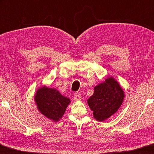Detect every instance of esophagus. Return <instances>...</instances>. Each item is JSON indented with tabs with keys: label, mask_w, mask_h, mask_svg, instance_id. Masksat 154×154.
<instances>
[{
	"label": "esophagus",
	"mask_w": 154,
	"mask_h": 154,
	"mask_svg": "<svg viewBox=\"0 0 154 154\" xmlns=\"http://www.w3.org/2000/svg\"><path fill=\"white\" fill-rule=\"evenodd\" d=\"M74 100L75 101L81 100V95H80L79 92L75 93L74 95Z\"/></svg>",
	"instance_id": "1"
}]
</instances>
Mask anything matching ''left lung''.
<instances>
[{
    "mask_svg": "<svg viewBox=\"0 0 154 154\" xmlns=\"http://www.w3.org/2000/svg\"><path fill=\"white\" fill-rule=\"evenodd\" d=\"M124 94L120 85L112 78L94 88V94L87 100L94 117L103 122L117 111L122 105Z\"/></svg>",
    "mask_w": 154,
    "mask_h": 154,
    "instance_id": "1",
    "label": "left lung"
}]
</instances>
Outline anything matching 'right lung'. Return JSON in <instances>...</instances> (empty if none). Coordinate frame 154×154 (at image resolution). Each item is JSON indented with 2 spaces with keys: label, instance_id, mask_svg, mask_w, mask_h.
I'll return each instance as SVG.
<instances>
[{
  "label": "right lung",
  "instance_id": "1",
  "mask_svg": "<svg viewBox=\"0 0 154 154\" xmlns=\"http://www.w3.org/2000/svg\"><path fill=\"white\" fill-rule=\"evenodd\" d=\"M35 100L40 112L55 122L62 117L70 103L69 98L63 96L58 91L46 87L38 89Z\"/></svg>",
  "mask_w": 154,
  "mask_h": 154
}]
</instances>
